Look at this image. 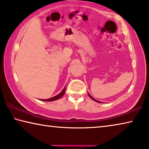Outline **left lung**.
<instances>
[{"label":"left lung","mask_w":149,"mask_h":149,"mask_svg":"<svg viewBox=\"0 0 149 149\" xmlns=\"http://www.w3.org/2000/svg\"><path fill=\"white\" fill-rule=\"evenodd\" d=\"M88 95L89 96V97L91 98V99L92 100H94V101H95V102H99V103H102V102H100V101H99V100H96L95 99H94V98H93L91 95L89 93H88Z\"/></svg>","instance_id":"obj_1"}]
</instances>
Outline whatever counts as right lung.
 I'll return each mask as SVG.
<instances>
[{"instance_id":"right-lung-1","label":"right lung","mask_w":149,"mask_h":149,"mask_svg":"<svg viewBox=\"0 0 149 149\" xmlns=\"http://www.w3.org/2000/svg\"><path fill=\"white\" fill-rule=\"evenodd\" d=\"M65 87L64 88V89H63V90L59 93V94H58L57 95L54 96V97L50 98V99H41V100H42V101H46V102H50V101H53V100H56L59 99L62 97L63 95H64V94L65 93Z\"/></svg>"}]
</instances>
